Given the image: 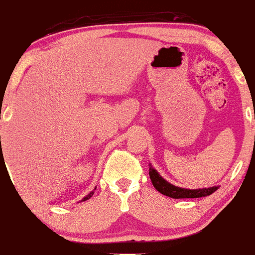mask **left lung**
<instances>
[{
  "label": "left lung",
  "mask_w": 255,
  "mask_h": 255,
  "mask_svg": "<svg viewBox=\"0 0 255 255\" xmlns=\"http://www.w3.org/2000/svg\"><path fill=\"white\" fill-rule=\"evenodd\" d=\"M150 177L152 181V184L154 188L162 194L166 195L169 198L174 199H184V198H201L207 197V195L212 194L216 192L217 187H211V188H203V189H184L180 188V187L172 186L171 183L166 182V181L160 176L158 172L154 170L153 168H150Z\"/></svg>",
  "instance_id": "8db88e82"
}]
</instances>
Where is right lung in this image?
<instances>
[{
    "instance_id": "right-lung-1",
    "label": "right lung",
    "mask_w": 255,
    "mask_h": 255,
    "mask_svg": "<svg viewBox=\"0 0 255 255\" xmlns=\"http://www.w3.org/2000/svg\"><path fill=\"white\" fill-rule=\"evenodd\" d=\"M95 189H96V188H95ZM92 195H93V192H91V193H90V194H89V195H87V197H85V198L83 199V201H85V200H87V199H90L91 197H92Z\"/></svg>"
}]
</instances>
